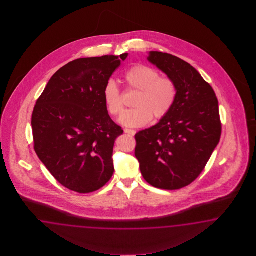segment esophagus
Returning <instances> with one entry per match:
<instances>
[{
  "instance_id": "34e87169",
  "label": "esophagus",
  "mask_w": 256,
  "mask_h": 256,
  "mask_svg": "<svg viewBox=\"0 0 256 256\" xmlns=\"http://www.w3.org/2000/svg\"><path fill=\"white\" fill-rule=\"evenodd\" d=\"M124 133H128V134H130L132 136H134L136 134V132L133 130H130V128H124Z\"/></svg>"
}]
</instances>
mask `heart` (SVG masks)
Here are the masks:
<instances>
[{
    "label": "heart",
    "mask_w": 256,
    "mask_h": 256,
    "mask_svg": "<svg viewBox=\"0 0 256 256\" xmlns=\"http://www.w3.org/2000/svg\"><path fill=\"white\" fill-rule=\"evenodd\" d=\"M128 88L138 92L132 110H124L119 122L130 128H140L151 122L153 116L160 120L166 116L178 98V86L170 77L160 76L158 70L146 64H138L124 72ZM103 100L108 114L119 116L123 108L121 91L114 80H108L103 88Z\"/></svg>",
    "instance_id": "obj_1"
}]
</instances>
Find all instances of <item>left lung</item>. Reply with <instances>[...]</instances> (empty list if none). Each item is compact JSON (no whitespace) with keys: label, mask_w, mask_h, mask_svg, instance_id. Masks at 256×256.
I'll use <instances>...</instances> for the list:
<instances>
[{"label":"left lung","mask_w":256,"mask_h":256,"mask_svg":"<svg viewBox=\"0 0 256 256\" xmlns=\"http://www.w3.org/2000/svg\"><path fill=\"white\" fill-rule=\"evenodd\" d=\"M148 59L174 80L178 98L160 123L135 135V156L151 186L179 190L201 174L220 142L218 102L213 88L188 62L160 52H150Z\"/></svg>","instance_id":"8db88e82"}]
</instances>
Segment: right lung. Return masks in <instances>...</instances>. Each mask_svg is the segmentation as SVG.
<instances>
[{
	"label": "right lung",
	"mask_w": 256,
	"mask_h": 256,
	"mask_svg": "<svg viewBox=\"0 0 256 256\" xmlns=\"http://www.w3.org/2000/svg\"><path fill=\"white\" fill-rule=\"evenodd\" d=\"M126 57L120 55L123 61ZM120 64L114 55L68 62L50 80L34 108V151L70 190L93 192L112 176L114 146L123 130L108 116L102 92Z\"/></svg>",
	"instance_id": "1"
}]
</instances>
